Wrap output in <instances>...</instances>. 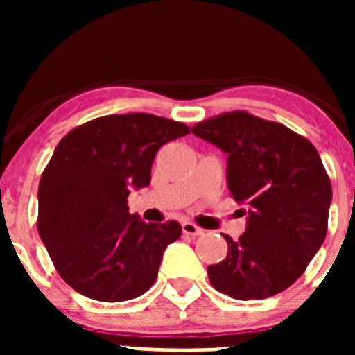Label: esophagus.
I'll use <instances>...</instances> for the list:
<instances>
[{
  "mask_svg": "<svg viewBox=\"0 0 355 355\" xmlns=\"http://www.w3.org/2000/svg\"><path fill=\"white\" fill-rule=\"evenodd\" d=\"M181 229H183V233L188 234V236H200V234L205 233V231H202L199 225H196L193 222H190V220L181 222Z\"/></svg>",
  "mask_w": 355,
  "mask_h": 355,
  "instance_id": "1",
  "label": "esophagus"
}]
</instances>
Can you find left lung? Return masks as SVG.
Here are the masks:
<instances>
[{"instance_id":"obj_1","label":"left lung","mask_w":355,"mask_h":355,"mask_svg":"<svg viewBox=\"0 0 355 355\" xmlns=\"http://www.w3.org/2000/svg\"><path fill=\"white\" fill-rule=\"evenodd\" d=\"M227 153L231 197L249 208L245 233L224 234L227 256L208 266L209 283L238 300L281 293L304 274L327 234L331 180L318 150L284 124L245 110L192 128Z\"/></svg>"}]
</instances>
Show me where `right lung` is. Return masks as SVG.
<instances>
[{
    "label": "right lung",
    "instance_id": "1",
    "mask_svg": "<svg viewBox=\"0 0 355 355\" xmlns=\"http://www.w3.org/2000/svg\"><path fill=\"white\" fill-rule=\"evenodd\" d=\"M190 133L183 122L150 114L105 115L69 131L39 183V229L65 283L101 302L146 293L180 222L146 224L130 213V188L150 183L163 144Z\"/></svg>",
    "mask_w": 355,
    "mask_h": 355
}]
</instances>
